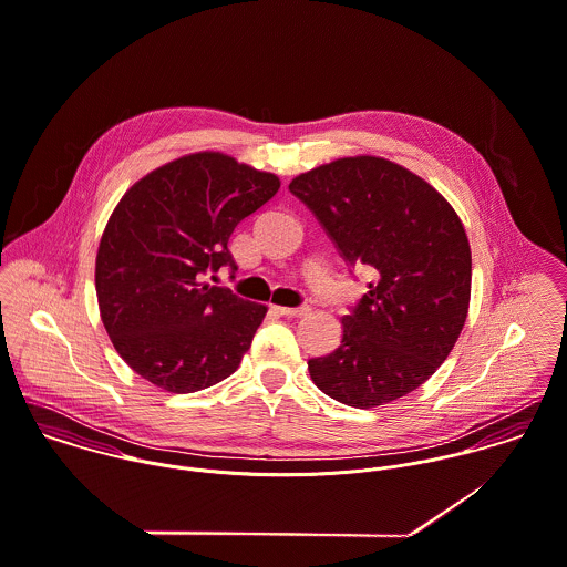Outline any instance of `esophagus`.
<instances>
[{
  "instance_id": "1",
  "label": "esophagus",
  "mask_w": 567,
  "mask_h": 567,
  "mask_svg": "<svg viewBox=\"0 0 567 567\" xmlns=\"http://www.w3.org/2000/svg\"><path fill=\"white\" fill-rule=\"evenodd\" d=\"M278 313L285 317H302L309 313V307H278Z\"/></svg>"
}]
</instances>
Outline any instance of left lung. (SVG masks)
I'll return each instance as SVG.
<instances>
[{"instance_id": "1", "label": "left lung", "mask_w": 567, "mask_h": 567, "mask_svg": "<svg viewBox=\"0 0 567 567\" xmlns=\"http://www.w3.org/2000/svg\"><path fill=\"white\" fill-rule=\"evenodd\" d=\"M289 190L341 258L374 276L341 319V346L309 361L315 384L357 409L411 393L447 359L467 317L472 252L458 215L426 181L377 156L315 167Z\"/></svg>"}]
</instances>
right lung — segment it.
Listing matches in <instances>:
<instances>
[{
	"instance_id": "1",
	"label": "right lung",
	"mask_w": 567,
	"mask_h": 567,
	"mask_svg": "<svg viewBox=\"0 0 567 567\" xmlns=\"http://www.w3.org/2000/svg\"><path fill=\"white\" fill-rule=\"evenodd\" d=\"M278 189L274 174L219 152L172 161L127 189L100 241L95 289L104 328L138 377L193 393L237 372L267 307L206 276L237 271L228 239Z\"/></svg>"
}]
</instances>
